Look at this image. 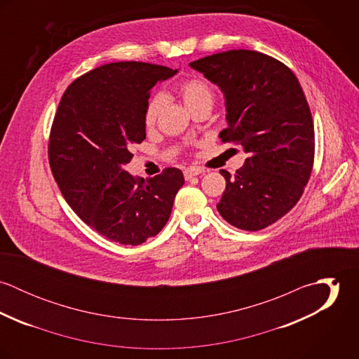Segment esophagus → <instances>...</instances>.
Segmentation results:
<instances>
[{
	"mask_svg": "<svg viewBox=\"0 0 359 359\" xmlns=\"http://www.w3.org/2000/svg\"><path fill=\"white\" fill-rule=\"evenodd\" d=\"M205 168L202 167H188L185 171H184V177L185 180H191L192 177H196V175H201V174H205Z\"/></svg>",
	"mask_w": 359,
	"mask_h": 359,
	"instance_id": "esophagus-1",
	"label": "esophagus"
}]
</instances>
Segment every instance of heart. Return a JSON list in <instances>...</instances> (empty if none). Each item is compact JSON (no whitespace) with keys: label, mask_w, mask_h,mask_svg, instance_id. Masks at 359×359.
Masks as SVG:
<instances>
[{"label":"heart","mask_w":359,"mask_h":359,"mask_svg":"<svg viewBox=\"0 0 359 359\" xmlns=\"http://www.w3.org/2000/svg\"><path fill=\"white\" fill-rule=\"evenodd\" d=\"M175 95L191 110V113L199 107H210L215 100L214 88L202 77H189L178 83L174 88ZM163 107V97L160 94L152 95L144 110V124L147 128H152Z\"/></svg>","instance_id":"heart-1"}]
</instances>
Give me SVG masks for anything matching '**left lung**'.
<instances>
[{
  "mask_svg": "<svg viewBox=\"0 0 359 359\" xmlns=\"http://www.w3.org/2000/svg\"><path fill=\"white\" fill-rule=\"evenodd\" d=\"M189 65L225 95L219 138L249 154L233 177L219 171L226 188L217 210L239 229H264L296 205L311 177L315 133L304 91L285 63L261 52L231 50Z\"/></svg>",
  "mask_w": 359,
  "mask_h": 359,
  "instance_id": "1",
  "label": "left lung"
}]
</instances>
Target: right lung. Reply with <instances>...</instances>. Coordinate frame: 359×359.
<instances>
[{
  "instance_id": "obj_1",
  "label": "right lung",
  "mask_w": 359,
  "mask_h": 359,
  "mask_svg": "<svg viewBox=\"0 0 359 359\" xmlns=\"http://www.w3.org/2000/svg\"><path fill=\"white\" fill-rule=\"evenodd\" d=\"M175 73L145 62L103 65L66 88L52 121L48 160L63 198L86 224L120 245L156 236L185 182L175 167L147 181L123 168L147 137L151 88Z\"/></svg>"
}]
</instances>
